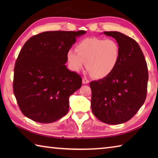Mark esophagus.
Listing matches in <instances>:
<instances>
[{
	"instance_id": "esophagus-1",
	"label": "esophagus",
	"mask_w": 158,
	"mask_h": 158,
	"mask_svg": "<svg viewBox=\"0 0 158 158\" xmlns=\"http://www.w3.org/2000/svg\"><path fill=\"white\" fill-rule=\"evenodd\" d=\"M82 83L84 84H88V83H89V80H88L86 78L84 77V78L82 79Z\"/></svg>"
}]
</instances>
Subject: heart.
Returning <instances> with one entry per match:
<instances>
[{
  "label": "heart",
  "mask_w": 158,
  "mask_h": 158,
  "mask_svg": "<svg viewBox=\"0 0 158 158\" xmlns=\"http://www.w3.org/2000/svg\"><path fill=\"white\" fill-rule=\"evenodd\" d=\"M67 53L66 58L72 70L79 72L85 68L96 79L109 77L116 68L121 56V47L113 39L87 37Z\"/></svg>",
  "instance_id": "obj_1"
}]
</instances>
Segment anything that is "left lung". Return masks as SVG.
<instances>
[{
	"mask_svg": "<svg viewBox=\"0 0 158 158\" xmlns=\"http://www.w3.org/2000/svg\"><path fill=\"white\" fill-rule=\"evenodd\" d=\"M104 34L116 40L121 56L109 77L90 83L91 109L102 122L117 125L127 122L137 114L146 98L148 67L139 45L117 31Z\"/></svg>",
	"mask_w": 158,
	"mask_h": 158,
	"instance_id": "1",
	"label": "left lung"
}]
</instances>
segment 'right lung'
Listing matches in <instances>:
<instances>
[{"label": "right lung", "mask_w": 158, "mask_h": 158, "mask_svg": "<svg viewBox=\"0 0 158 158\" xmlns=\"http://www.w3.org/2000/svg\"><path fill=\"white\" fill-rule=\"evenodd\" d=\"M85 31H47L31 37L15 63L13 90L23 114L50 123L67 114L69 98L82 79L65 64L67 53Z\"/></svg>", "instance_id": "add662e5"}]
</instances>
